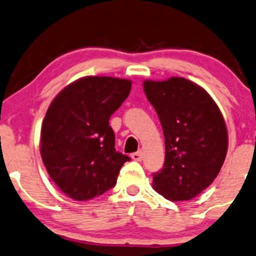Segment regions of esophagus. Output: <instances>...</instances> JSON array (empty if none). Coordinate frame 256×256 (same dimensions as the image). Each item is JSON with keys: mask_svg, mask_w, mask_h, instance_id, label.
<instances>
[{"mask_svg": "<svg viewBox=\"0 0 256 256\" xmlns=\"http://www.w3.org/2000/svg\"><path fill=\"white\" fill-rule=\"evenodd\" d=\"M131 158L136 160V162H142V151H138V152H134L131 154Z\"/></svg>", "mask_w": 256, "mask_h": 256, "instance_id": "esophagus-1", "label": "esophagus"}]
</instances>
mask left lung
Here are the masks:
<instances>
[{"instance_id": "obj_1", "label": "left lung", "mask_w": 256, "mask_h": 256, "mask_svg": "<svg viewBox=\"0 0 256 256\" xmlns=\"http://www.w3.org/2000/svg\"><path fill=\"white\" fill-rule=\"evenodd\" d=\"M165 137V162L153 188L171 202L190 200L214 182L228 148L226 122L205 88L182 77L142 82Z\"/></svg>"}]
</instances>
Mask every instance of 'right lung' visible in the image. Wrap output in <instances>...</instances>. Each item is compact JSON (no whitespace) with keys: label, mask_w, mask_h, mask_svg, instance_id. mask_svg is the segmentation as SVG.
Masks as SVG:
<instances>
[{"label":"right lung","mask_w":256,"mask_h":256,"mask_svg":"<svg viewBox=\"0 0 256 256\" xmlns=\"http://www.w3.org/2000/svg\"><path fill=\"white\" fill-rule=\"evenodd\" d=\"M132 82L86 76L54 98L40 128V156L64 194L86 202L112 188L130 158L114 148L108 119L131 91Z\"/></svg>","instance_id":"1"}]
</instances>
